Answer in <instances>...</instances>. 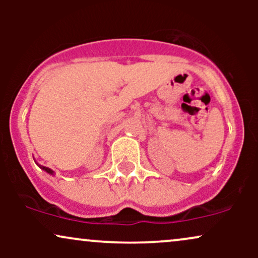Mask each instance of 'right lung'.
<instances>
[{
    "label": "right lung",
    "instance_id": "1",
    "mask_svg": "<svg viewBox=\"0 0 258 258\" xmlns=\"http://www.w3.org/2000/svg\"><path fill=\"white\" fill-rule=\"evenodd\" d=\"M41 168H42V170H44L46 171V172H48V173H51V174H53V171L51 170V168H48V167H44V166H40Z\"/></svg>",
    "mask_w": 258,
    "mask_h": 258
}]
</instances>
